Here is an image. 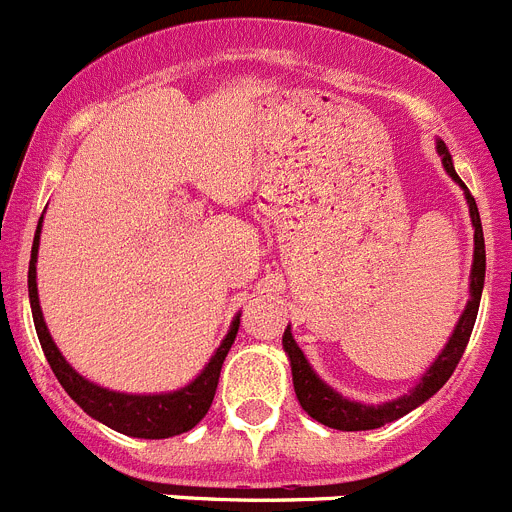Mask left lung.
I'll list each match as a JSON object with an SVG mask.
<instances>
[{"label": "left lung", "instance_id": "obj_1", "mask_svg": "<svg viewBox=\"0 0 512 512\" xmlns=\"http://www.w3.org/2000/svg\"><path fill=\"white\" fill-rule=\"evenodd\" d=\"M436 151L441 156V164L446 169V174L464 189V200L469 205V217H472L474 228V259H472V274H469V302L464 307V312L459 315V323H456L454 333L449 336L446 346L441 348V354L436 356L428 369L423 372V377L418 379L413 390L408 395H400L390 402H382V405H364V402L348 400L341 392H336L330 384H325L323 379L315 374V369L310 366V361L305 359L302 348L297 346L295 336H292V328L287 325L282 336L284 354H287L289 366H292V384H295L297 400H300L302 410H305L310 418H315L318 423L328 425V428H336V431H374V428H382L384 423H392V420L408 415L410 410L420 408L425 400H431L443 384L449 382V377L454 374L456 364H459L464 348H467L469 336H472L474 320H477L479 300H482V287H485V235H482V220H479V210L474 197L469 194V189L464 187V182L459 179L454 169V161H451V153L446 148L443 140H436Z\"/></svg>", "mask_w": 512, "mask_h": 512}]
</instances>
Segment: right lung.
Masks as SVG:
<instances>
[{
    "label": "right lung",
    "instance_id": "1",
    "mask_svg": "<svg viewBox=\"0 0 512 512\" xmlns=\"http://www.w3.org/2000/svg\"><path fill=\"white\" fill-rule=\"evenodd\" d=\"M43 223V217H40ZM38 248H40V225L33 241V253H30V271H27V292H30V307H33L35 330H38L40 346L43 354L51 364L53 374L61 382V387L69 392L71 400L79 405L87 415L94 420L104 423L107 428L117 433L133 438H171L179 433L192 431L194 425L200 423L207 415L212 405V397L217 390V379H220V369L228 356L230 346H233L235 336H238V325H241V312L235 315L230 323L228 336L217 346L215 354L205 364L197 377L189 384L179 387L174 392H156V395H128V392H115L107 387L89 382L87 377H81L69 361L63 359L58 351L56 341L51 338V330L45 325L43 310H40L38 297Z\"/></svg>",
    "mask_w": 512,
    "mask_h": 512
}]
</instances>
